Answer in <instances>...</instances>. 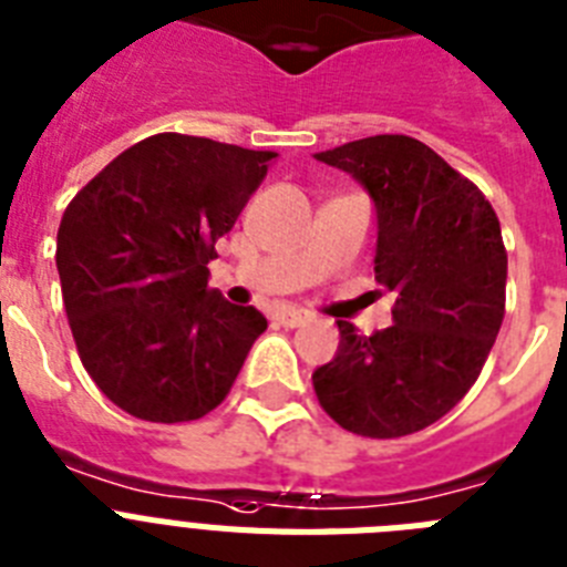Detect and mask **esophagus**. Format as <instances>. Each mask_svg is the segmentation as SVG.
Instances as JSON below:
<instances>
[{"instance_id":"1","label":"esophagus","mask_w":567,"mask_h":567,"mask_svg":"<svg viewBox=\"0 0 567 567\" xmlns=\"http://www.w3.org/2000/svg\"><path fill=\"white\" fill-rule=\"evenodd\" d=\"M274 320L279 322V326H285V328H299V326H306V322H311V313L293 311V308H285V311L274 313Z\"/></svg>"}]
</instances>
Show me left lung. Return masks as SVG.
<instances>
[{"mask_svg":"<svg viewBox=\"0 0 567 567\" xmlns=\"http://www.w3.org/2000/svg\"><path fill=\"white\" fill-rule=\"evenodd\" d=\"M317 161L374 198V279L394 308L372 337L337 320L340 349L313 372V392L354 435H412L470 392L496 342L507 288L498 216L473 181L409 135L351 141Z\"/></svg>","mask_w":567,"mask_h":567,"instance_id":"left-lung-1","label":"left lung"}]
</instances>
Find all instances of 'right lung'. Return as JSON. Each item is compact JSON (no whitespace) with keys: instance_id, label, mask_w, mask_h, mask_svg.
Masks as SVG:
<instances>
[{"instance_id":"obj_1","label":"right lung","mask_w":567,"mask_h":567,"mask_svg":"<svg viewBox=\"0 0 567 567\" xmlns=\"http://www.w3.org/2000/svg\"><path fill=\"white\" fill-rule=\"evenodd\" d=\"M274 152L161 132L121 152L65 207L56 270L89 378L152 423L225 401L268 320L207 285Z\"/></svg>"}]
</instances>
